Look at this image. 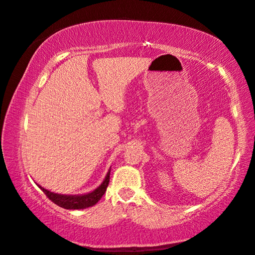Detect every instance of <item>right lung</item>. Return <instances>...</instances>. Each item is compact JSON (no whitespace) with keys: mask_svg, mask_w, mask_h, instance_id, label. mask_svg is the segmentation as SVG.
I'll use <instances>...</instances> for the list:
<instances>
[{"mask_svg":"<svg viewBox=\"0 0 255 255\" xmlns=\"http://www.w3.org/2000/svg\"><path fill=\"white\" fill-rule=\"evenodd\" d=\"M110 173L111 170L107 172L105 179L102 182V185L99 187H97L95 191H92L88 194H82V195H64V194H57V193L49 192L47 189H45L41 186H39V188L45 193L46 196L54 202L57 206L64 209H84V208H89L95 206L98 201L102 199L104 193L106 192L107 186L110 182Z\"/></svg>","mask_w":255,"mask_h":255,"instance_id":"right-lung-1","label":"right lung"}]
</instances>
